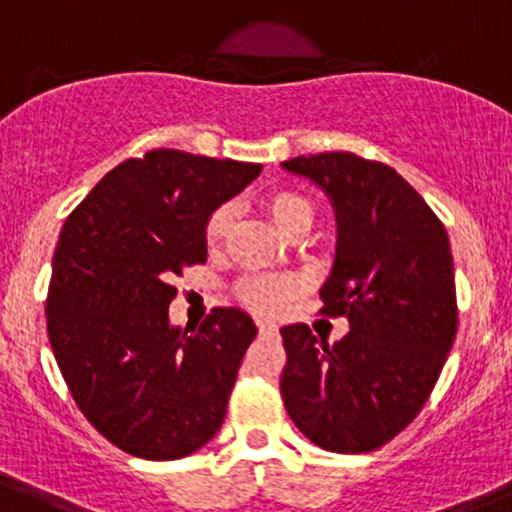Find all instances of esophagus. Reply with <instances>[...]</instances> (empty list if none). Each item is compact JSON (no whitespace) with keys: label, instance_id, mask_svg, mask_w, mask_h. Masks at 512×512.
Segmentation results:
<instances>
[{"label":"esophagus","instance_id":"obj_1","mask_svg":"<svg viewBox=\"0 0 512 512\" xmlns=\"http://www.w3.org/2000/svg\"><path fill=\"white\" fill-rule=\"evenodd\" d=\"M257 329L260 334H277V324L272 319H257Z\"/></svg>","mask_w":512,"mask_h":512}]
</instances>
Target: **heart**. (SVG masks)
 <instances>
[{
  "label": "heart",
  "instance_id": "1",
  "mask_svg": "<svg viewBox=\"0 0 512 512\" xmlns=\"http://www.w3.org/2000/svg\"><path fill=\"white\" fill-rule=\"evenodd\" d=\"M262 205H265V213L270 215L277 230L285 232V235H289L294 227L312 225V203L304 195L292 193V190L270 193ZM230 225V208H218L210 215L208 227H205V242H208L210 252L223 250L227 235H230ZM294 289H297V285L292 280H280V277H247L237 287V294H240V299L247 307L257 309V312H277V309L285 307V302L292 297Z\"/></svg>",
  "mask_w": 512,
  "mask_h": 512
}]
</instances>
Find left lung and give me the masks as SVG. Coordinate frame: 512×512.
Here are the masks:
<instances>
[{"mask_svg":"<svg viewBox=\"0 0 512 512\" xmlns=\"http://www.w3.org/2000/svg\"><path fill=\"white\" fill-rule=\"evenodd\" d=\"M282 168L312 180L332 203L337 252L319 294L324 314L349 319V334L332 347L307 324L282 327L285 409L324 451L369 453L414 421L453 347L451 242L389 165L332 151Z\"/></svg>","mask_w":512,"mask_h":512,"instance_id":"1","label":"left lung"}]
</instances>
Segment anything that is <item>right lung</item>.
<instances>
[{"instance_id": "obj_1", "label": "right lung", "mask_w": 512, "mask_h": 512, "mask_svg": "<svg viewBox=\"0 0 512 512\" xmlns=\"http://www.w3.org/2000/svg\"><path fill=\"white\" fill-rule=\"evenodd\" d=\"M260 170L156 148L103 175L61 227L46 297L51 349L81 414L131 456L175 461L223 426L257 327L237 307L173 327L170 282L205 262L210 215Z\"/></svg>"}]
</instances>
